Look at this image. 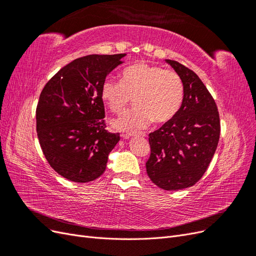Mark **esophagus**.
Listing matches in <instances>:
<instances>
[{"label":"esophagus","mask_w":256,"mask_h":256,"mask_svg":"<svg viewBox=\"0 0 256 256\" xmlns=\"http://www.w3.org/2000/svg\"><path fill=\"white\" fill-rule=\"evenodd\" d=\"M146 136V134H122V138H131V136Z\"/></svg>","instance_id":"esophagus-1"}]
</instances>
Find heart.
Returning <instances> with one entry per match:
<instances>
[{
    "mask_svg": "<svg viewBox=\"0 0 256 256\" xmlns=\"http://www.w3.org/2000/svg\"><path fill=\"white\" fill-rule=\"evenodd\" d=\"M184 83L177 72L146 63L125 68L122 80L106 79L102 86V98L115 113L122 112L134 97V109L124 112L113 120L116 130L134 132L154 120H171L180 111L184 100Z\"/></svg>",
    "mask_w": 256,
    "mask_h": 256,
    "instance_id": "1",
    "label": "heart"
}]
</instances>
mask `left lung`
Returning a JSON list of instances; mask_svg holds the SVG:
<instances>
[{
	"instance_id": "1",
	"label": "left lung",
	"mask_w": 256,
	"mask_h": 256,
	"mask_svg": "<svg viewBox=\"0 0 256 256\" xmlns=\"http://www.w3.org/2000/svg\"><path fill=\"white\" fill-rule=\"evenodd\" d=\"M180 74L184 94L180 111L150 134L146 172L164 190L196 184L210 164L220 138V118L210 92L198 74L176 60H166Z\"/></svg>"
}]
</instances>
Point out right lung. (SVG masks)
Instances as JSON below:
<instances>
[{"label": "right lung", "instance_id": "1", "mask_svg": "<svg viewBox=\"0 0 256 256\" xmlns=\"http://www.w3.org/2000/svg\"><path fill=\"white\" fill-rule=\"evenodd\" d=\"M125 53L90 54L64 66L44 85L36 109V130L46 159L68 180L102 176L120 134L108 132L102 86Z\"/></svg>", "mask_w": 256, "mask_h": 256}]
</instances>
